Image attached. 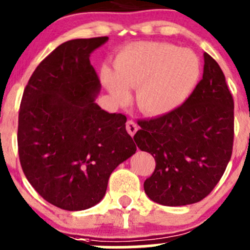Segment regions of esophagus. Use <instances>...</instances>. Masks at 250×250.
I'll list each match as a JSON object with an SVG mask.
<instances>
[{
    "label": "esophagus",
    "instance_id": "1",
    "mask_svg": "<svg viewBox=\"0 0 250 250\" xmlns=\"http://www.w3.org/2000/svg\"><path fill=\"white\" fill-rule=\"evenodd\" d=\"M125 129H127V132L133 137V135H134L138 130L137 123L133 122V121H128V122L125 123Z\"/></svg>",
    "mask_w": 250,
    "mask_h": 250
}]
</instances>
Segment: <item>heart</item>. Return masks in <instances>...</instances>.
I'll list each match as a JSON object with an SVG mask.
<instances>
[{"mask_svg":"<svg viewBox=\"0 0 250 250\" xmlns=\"http://www.w3.org/2000/svg\"><path fill=\"white\" fill-rule=\"evenodd\" d=\"M115 74L104 70L103 81L120 104L137 89L139 109L148 116H163L184 104L195 89L201 62L190 49L163 42H137L125 47L113 60Z\"/></svg>","mask_w":250,"mask_h":250,"instance_id":"1","label":"heart"}]
</instances>
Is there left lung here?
Returning a JSON list of instances; mask_svg holds the SVG:
<instances>
[{
  "label": "left lung",
  "instance_id": "8db88e82",
  "mask_svg": "<svg viewBox=\"0 0 250 250\" xmlns=\"http://www.w3.org/2000/svg\"><path fill=\"white\" fill-rule=\"evenodd\" d=\"M203 57V77L186 102L173 112L138 122L135 143L156 161L144 190L162 206L203 200L232 155V95L218 62L207 53Z\"/></svg>",
  "mask_w": 250,
  "mask_h": 250
}]
</instances>
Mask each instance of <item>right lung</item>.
Listing matches in <instances>:
<instances>
[{"label": "right lung", "instance_id": "add662e5", "mask_svg": "<svg viewBox=\"0 0 250 250\" xmlns=\"http://www.w3.org/2000/svg\"><path fill=\"white\" fill-rule=\"evenodd\" d=\"M107 40L77 39L55 48L30 77L20 103L22 172L40 196L65 210L99 203L111 173L137 151L127 117L95 103L102 84L89 57Z\"/></svg>", "mask_w": 250, "mask_h": 250}]
</instances>
